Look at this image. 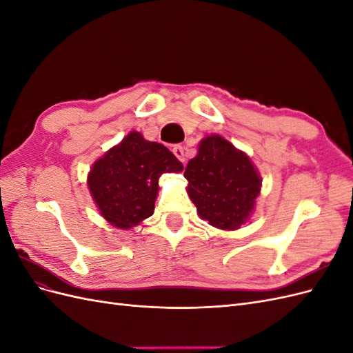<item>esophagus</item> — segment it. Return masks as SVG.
Masks as SVG:
<instances>
[{
    "label": "esophagus",
    "mask_w": 353,
    "mask_h": 353,
    "mask_svg": "<svg viewBox=\"0 0 353 353\" xmlns=\"http://www.w3.org/2000/svg\"><path fill=\"white\" fill-rule=\"evenodd\" d=\"M174 154L176 156V159L179 160V162H185V153H184V147L183 145H175L172 148Z\"/></svg>",
    "instance_id": "esophagus-1"
}]
</instances>
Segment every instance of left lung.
Listing matches in <instances>:
<instances>
[{
	"instance_id": "left-lung-1",
	"label": "left lung",
	"mask_w": 353,
	"mask_h": 353,
	"mask_svg": "<svg viewBox=\"0 0 353 353\" xmlns=\"http://www.w3.org/2000/svg\"><path fill=\"white\" fill-rule=\"evenodd\" d=\"M184 176L188 196L201 219L219 230H237L252 215L262 178L252 160L221 135L199 144Z\"/></svg>"
}]
</instances>
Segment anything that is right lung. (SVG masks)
I'll return each instance as SVG.
<instances>
[{
  "instance_id": "add662e5",
  "label": "right lung",
  "mask_w": 353,
  "mask_h": 353,
  "mask_svg": "<svg viewBox=\"0 0 353 353\" xmlns=\"http://www.w3.org/2000/svg\"><path fill=\"white\" fill-rule=\"evenodd\" d=\"M183 169L163 144L132 131L94 162L87 183L101 216L116 228L130 230L153 215L160 175Z\"/></svg>"
}]
</instances>
